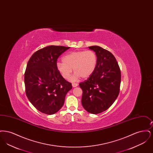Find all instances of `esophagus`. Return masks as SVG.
Listing matches in <instances>:
<instances>
[{
  "label": "esophagus",
  "mask_w": 153,
  "mask_h": 153,
  "mask_svg": "<svg viewBox=\"0 0 153 153\" xmlns=\"http://www.w3.org/2000/svg\"><path fill=\"white\" fill-rule=\"evenodd\" d=\"M72 86H73V87H77V85H78V84H77V83H72Z\"/></svg>",
  "instance_id": "obj_1"
}]
</instances>
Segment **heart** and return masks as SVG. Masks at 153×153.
Listing matches in <instances>:
<instances>
[{
    "label": "heart",
    "mask_w": 153,
    "mask_h": 153,
    "mask_svg": "<svg viewBox=\"0 0 153 153\" xmlns=\"http://www.w3.org/2000/svg\"><path fill=\"white\" fill-rule=\"evenodd\" d=\"M97 56L92 51H80L71 52L62 57V61L57 62L58 72L65 79H68L73 72H75L71 80L77 81L81 77L87 79L97 67Z\"/></svg>",
    "instance_id": "obj_1"
}]
</instances>
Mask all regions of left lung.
Instances as JSON below:
<instances>
[{"mask_svg":"<svg viewBox=\"0 0 153 153\" xmlns=\"http://www.w3.org/2000/svg\"><path fill=\"white\" fill-rule=\"evenodd\" d=\"M97 56L94 73L80 82L82 90L81 104L87 112L97 114L108 109L117 99L120 91L121 73L114 56L98 46H89Z\"/></svg>","mask_w":153,"mask_h":153,"instance_id":"left-lung-1","label":"left lung"}]
</instances>
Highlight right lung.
Instances as JSON below:
<instances>
[{
	"instance_id": "right-lung-1",
	"label": "right lung",
	"mask_w": 153,
	"mask_h": 153,
	"mask_svg": "<svg viewBox=\"0 0 153 153\" xmlns=\"http://www.w3.org/2000/svg\"><path fill=\"white\" fill-rule=\"evenodd\" d=\"M70 47L48 46L30 57L25 73L26 94L39 111L52 115L63 106L72 84L65 80L57 69L58 57Z\"/></svg>"
}]
</instances>
